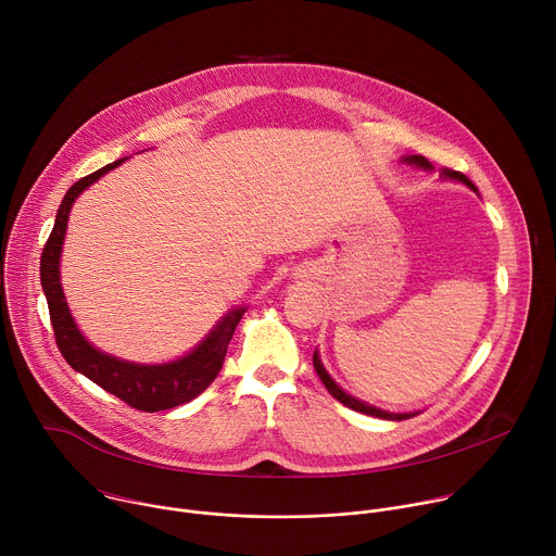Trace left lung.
Listing matches in <instances>:
<instances>
[{
  "label": "left lung",
  "mask_w": 556,
  "mask_h": 556,
  "mask_svg": "<svg viewBox=\"0 0 556 556\" xmlns=\"http://www.w3.org/2000/svg\"><path fill=\"white\" fill-rule=\"evenodd\" d=\"M401 163L412 165V167H418V169H425V172H431V169H433V165L427 161L425 155H403V157H401ZM440 178H442V180L462 182V185H466L468 189H472L475 193H478V187H475V185H472L464 174H459V172L442 169ZM312 363H314V369H316V374H319L321 382L326 384V389L334 395V399H337L339 403H343L345 407H350V409H354V412H361V414H367V416H376V418H382V420H407V418H414V416H418V414H420V412H409V414H391V412L378 409V407H374V405H369V403H363V401L354 399V395H350L345 389H341V387L337 384V380H334V378L328 374V369L324 367L321 356H319V352H316V350H314Z\"/></svg>",
  "instance_id": "1"
}]
</instances>
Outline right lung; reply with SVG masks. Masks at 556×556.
<instances>
[{
	"label": "right lung",
	"instance_id": "right-lung-1",
	"mask_svg": "<svg viewBox=\"0 0 556 556\" xmlns=\"http://www.w3.org/2000/svg\"><path fill=\"white\" fill-rule=\"evenodd\" d=\"M127 157H121V161L105 165L103 169L81 178L67 189L56 211L54 228L41 253V288L48 301L50 321H52L59 352L63 354L67 365L78 374L88 376L92 382H97L105 391L114 393L116 399L125 401L129 407L153 414L163 409H174L178 405L193 401L195 395H200L215 380V376L222 369L226 348L232 339L237 324L242 319V314L247 312V305H237L228 309L213 326V330L189 354L169 363H157V365L131 363V361H123L118 356L105 354L81 334L67 307V301L61 288V273H59L67 217L78 195H81L90 185H94L99 178H103L108 172L123 165Z\"/></svg>",
	"mask_w": 556,
	"mask_h": 556
}]
</instances>
